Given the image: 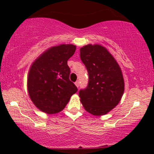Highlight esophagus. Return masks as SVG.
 <instances>
[{
	"label": "esophagus",
	"mask_w": 154,
	"mask_h": 154,
	"mask_svg": "<svg viewBox=\"0 0 154 154\" xmlns=\"http://www.w3.org/2000/svg\"><path fill=\"white\" fill-rule=\"evenodd\" d=\"M75 85L77 86V88H79V81L77 80V82H75Z\"/></svg>",
	"instance_id": "1"
}]
</instances>
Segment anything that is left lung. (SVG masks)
Returning <instances> with one entry per match:
<instances>
[{
    "instance_id": "8db88e82",
    "label": "left lung",
    "mask_w": 154,
    "mask_h": 154,
    "mask_svg": "<svg viewBox=\"0 0 154 154\" xmlns=\"http://www.w3.org/2000/svg\"><path fill=\"white\" fill-rule=\"evenodd\" d=\"M79 52L89 76L88 86L79 91L81 102L93 115H103L114 109L122 97L125 83L121 69L101 45H85Z\"/></svg>"
}]
</instances>
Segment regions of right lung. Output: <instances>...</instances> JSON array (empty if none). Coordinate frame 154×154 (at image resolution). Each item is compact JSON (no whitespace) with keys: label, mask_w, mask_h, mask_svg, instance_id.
Returning a JSON list of instances; mask_svg holds the SVG:
<instances>
[{"label":"right lung","mask_w":154,"mask_h":154,"mask_svg":"<svg viewBox=\"0 0 154 154\" xmlns=\"http://www.w3.org/2000/svg\"><path fill=\"white\" fill-rule=\"evenodd\" d=\"M76 46L60 45L49 48L34 61L27 78L28 93L32 101L47 114L62 111L77 88L69 79L67 61Z\"/></svg>","instance_id":"add662e5"}]
</instances>
